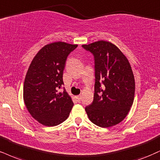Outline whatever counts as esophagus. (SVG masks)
Wrapping results in <instances>:
<instances>
[{"label":"esophagus","mask_w":160,"mask_h":160,"mask_svg":"<svg viewBox=\"0 0 160 160\" xmlns=\"http://www.w3.org/2000/svg\"><path fill=\"white\" fill-rule=\"evenodd\" d=\"M76 100L78 102H80V101H81V96L80 95L76 96Z\"/></svg>","instance_id":"34e87169"}]
</instances>
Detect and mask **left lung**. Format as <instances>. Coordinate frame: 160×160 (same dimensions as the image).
<instances>
[{"instance_id":"left-lung-1","label":"left lung","mask_w":160,"mask_h":160,"mask_svg":"<svg viewBox=\"0 0 160 160\" xmlns=\"http://www.w3.org/2000/svg\"><path fill=\"white\" fill-rule=\"evenodd\" d=\"M95 60L94 99L85 110L92 123L109 128L124 119L132 105L135 80L130 63L111 42L98 41L82 45Z\"/></svg>"}]
</instances>
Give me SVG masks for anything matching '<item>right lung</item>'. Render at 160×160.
I'll return each mask as SVG.
<instances>
[{"instance_id": "1", "label": "right lung", "mask_w": 160, "mask_h": 160, "mask_svg": "<svg viewBox=\"0 0 160 160\" xmlns=\"http://www.w3.org/2000/svg\"><path fill=\"white\" fill-rule=\"evenodd\" d=\"M77 45L53 42L38 52L25 77L24 101L36 121L48 127L57 126L68 118L74 103L63 87V70L67 57Z\"/></svg>"}]
</instances>
